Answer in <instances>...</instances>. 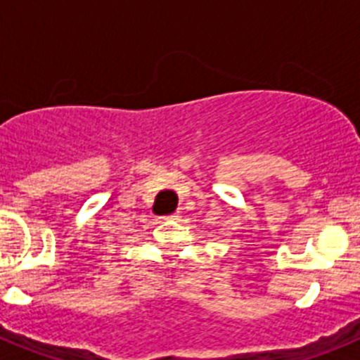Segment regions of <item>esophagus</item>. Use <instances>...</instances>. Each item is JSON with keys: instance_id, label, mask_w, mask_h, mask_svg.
I'll use <instances>...</instances> for the list:
<instances>
[{"instance_id": "obj_1", "label": "esophagus", "mask_w": 360, "mask_h": 360, "mask_svg": "<svg viewBox=\"0 0 360 360\" xmlns=\"http://www.w3.org/2000/svg\"><path fill=\"white\" fill-rule=\"evenodd\" d=\"M169 218H171V219H178V218H180V216H178V214H173V216H169Z\"/></svg>"}]
</instances>
